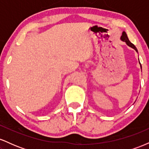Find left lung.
<instances>
[{
  "mask_svg": "<svg viewBox=\"0 0 149 149\" xmlns=\"http://www.w3.org/2000/svg\"><path fill=\"white\" fill-rule=\"evenodd\" d=\"M120 39H121V40H123V42H125L126 44H127V45L128 46H130V47H132V48L134 49L135 50H136V52H138L137 49H136V47H135L134 44H132L130 41L129 39H128V38H127V34H126V33H125V31L123 32L122 36H121V37H120ZM139 64H140V62H139ZM140 65H141V64H140Z\"/></svg>",
  "mask_w": 149,
  "mask_h": 149,
  "instance_id": "1",
  "label": "left lung"
}]
</instances>
